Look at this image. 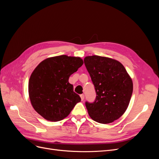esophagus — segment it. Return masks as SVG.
<instances>
[{
  "instance_id": "34e87169",
  "label": "esophagus",
  "mask_w": 159,
  "mask_h": 159,
  "mask_svg": "<svg viewBox=\"0 0 159 159\" xmlns=\"http://www.w3.org/2000/svg\"><path fill=\"white\" fill-rule=\"evenodd\" d=\"M80 97H81V101H84V98H85L84 95V94H81V95H80Z\"/></svg>"
}]
</instances>
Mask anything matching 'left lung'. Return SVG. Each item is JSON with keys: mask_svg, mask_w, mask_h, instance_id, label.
Returning a JSON list of instances; mask_svg holds the SVG:
<instances>
[{"mask_svg": "<svg viewBox=\"0 0 159 159\" xmlns=\"http://www.w3.org/2000/svg\"><path fill=\"white\" fill-rule=\"evenodd\" d=\"M84 64L94 85L96 98L85 102L90 117L99 123H112L127 110L133 93V81L117 60L99 56H87Z\"/></svg>", "mask_w": 159, "mask_h": 159, "instance_id": "left-lung-1", "label": "left lung"}]
</instances>
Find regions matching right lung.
<instances>
[{"mask_svg":"<svg viewBox=\"0 0 159 159\" xmlns=\"http://www.w3.org/2000/svg\"><path fill=\"white\" fill-rule=\"evenodd\" d=\"M83 64L80 57L61 55L43 60L33 71L28 93L32 107L42 117L50 121H61L81 102L68 80Z\"/></svg>","mask_w":159,"mask_h":159,"instance_id":"obj_1","label":"right lung"}]
</instances>
